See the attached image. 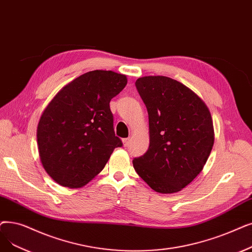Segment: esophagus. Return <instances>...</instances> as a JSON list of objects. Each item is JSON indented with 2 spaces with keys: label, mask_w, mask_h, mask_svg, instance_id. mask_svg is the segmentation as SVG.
<instances>
[{
  "label": "esophagus",
  "mask_w": 252,
  "mask_h": 252,
  "mask_svg": "<svg viewBox=\"0 0 252 252\" xmlns=\"http://www.w3.org/2000/svg\"><path fill=\"white\" fill-rule=\"evenodd\" d=\"M129 138H126V139H123V144H124V146L125 147H126V146H128V144H129Z\"/></svg>",
  "instance_id": "34e87169"
}]
</instances>
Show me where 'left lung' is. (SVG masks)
I'll list each match as a JSON object with an SVG mask.
<instances>
[{"instance_id": "obj_1", "label": "left lung", "mask_w": 252, "mask_h": 252, "mask_svg": "<svg viewBox=\"0 0 252 252\" xmlns=\"http://www.w3.org/2000/svg\"><path fill=\"white\" fill-rule=\"evenodd\" d=\"M136 87L147 108L149 147L133 166L153 190L180 191L202 172L212 150L209 108L187 85L166 76H144Z\"/></svg>"}]
</instances>
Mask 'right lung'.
I'll list each match as a JSON object with an SVG mask.
<instances>
[{
    "instance_id": "obj_1",
    "label": "right lung",
    "mask_w": 252,
    "mask_h": 252,
    "mask_svg": "<svg viewBox=\"0 0 252 252\" xmlns=\"http://www.w3.org/2000/svg\"><path fill=\"white\" fill-rule=\"evenodd\" d=\"M126 83L124 74L87 72L64 85L44 109L37 127L39 157L62 187L82 188L123 145L114 134L109 103Z\"/></svg>"
}]
</instances>
